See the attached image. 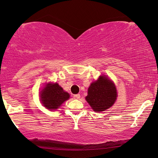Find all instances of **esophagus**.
Segmentation results:
<instances>
[{
  "mask_svg": "<svg viewBox=\"0 0 158 158\" xmlns=\"http://www.w3.org/2000/svg\"><path fill=\"white\" fill-rule=\"evenodd\" d=\"M74 98H77V99H79L80 98V94H75V95H74Z\"/></svg>",
  "mask_w": 158,
  "mask_h": 158,
  "instance_id": "obj_1",
  "label": "esophagus"
}]
</instances>
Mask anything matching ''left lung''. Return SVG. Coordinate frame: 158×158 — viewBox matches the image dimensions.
Returning a JSON list of instances; mask_svg holds the SVG:
<instances>
[{
  "label": "left lung",
  "mask_w": 158,
  "mask_h": 158,
  "mask_svg": "<svg viewBox=\"0 0 158 158\" xmlns=\"http://www.w3.org/2000/svg\"><path fill=\"white\" fill-rule=\"evenodd\" d=\"M116 98L117 91L114 83L105 76H101L89 87L86 100L94 111L101 112L112 106Z\"/></svg>",
  "instance_id": "1"
}]
</instances>
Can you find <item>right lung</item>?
<instances>
[{
    "label": "right lung",
    "instance_id": "right-lung-1",
    "mask_svg": "<svg viewBox=\"0 0 158 158\" xmlns=\"http://www.w3.org/2000/svg\"><path fill=\"white\" fill-rule=\"evenodd\" d=\"M69 94L66 92L57 83L47 84L40 94V101L49 110H56L63 102L69 99Z\"/></svg>",
    "mask_w": 158,
    "mask_h": 158
}]
</instances>
